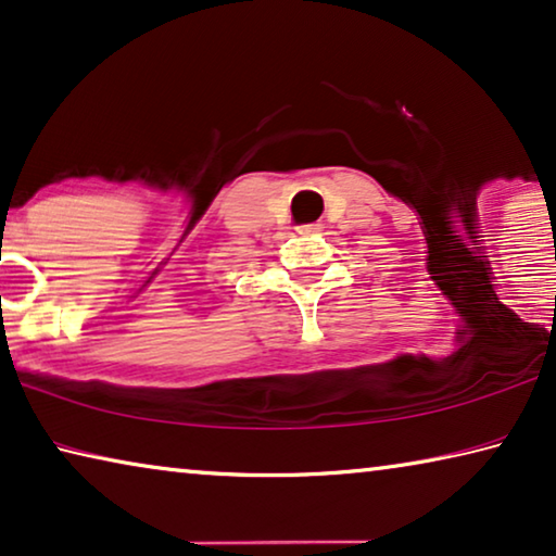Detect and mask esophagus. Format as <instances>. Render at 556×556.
<instances>
[{
	"label": "esophagus",
	"mask_w": 556,
	"mask_h": 556,
	"mask_svg": "<svg viewBox=\"0 0 556 556\" xmlns=\"http://www.w3.org/2000/svg\"><path fill=\"white\" fill-rule=\"evenodd\" d=\"M295 230L301 236H311V233H315V230H318V226H315V224H303V226H295Z\"/></svg>",
	"instance_id": "obj_1"
}]
</instances>
